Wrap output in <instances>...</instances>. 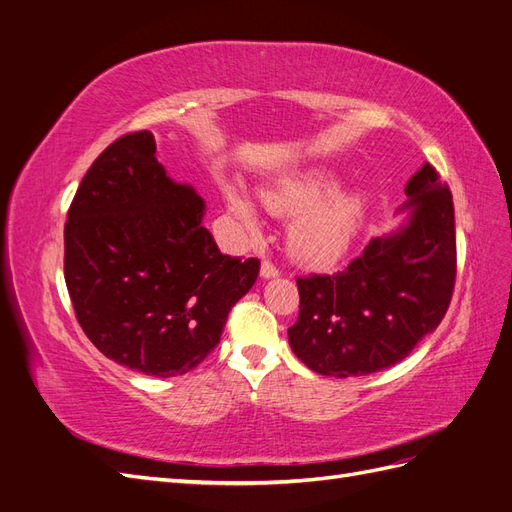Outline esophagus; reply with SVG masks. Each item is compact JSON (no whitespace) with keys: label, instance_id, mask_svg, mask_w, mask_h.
<instances>
[{"label":"esophagus","instance_id":"34e87169","mask_svg":"<svg viewBox=\"0 0 512 512\" xmlns=\"http://www.w3.org/2000/svg\"><path fill=\"white\" fill-rule=\"evenodd\" d=\"M260 275L267 277V280H269V277H277V275H280V269H277L271 260H262Z\"/></svg>","mask_w":512,"mask_h":512}]
</instances>
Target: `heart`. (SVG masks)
I'll return each mask as SVG.
<instances>
[{"instance_id": "1", "label": "heart", "mask_w": 512, "mask_h": 512, "mask_svg": "<svg viewBox=\"0 0 512 512\" xmlns=\"http://www.w3.org/2000/svg\"><path fill=\"white\" fill-rule=\"evenodd\" d=\"M262 198L273 213L294 215L288 230L290 254L312 267L331 265L346 254L365 209L359 192L337 190V179L324 170L280 179ZM228 205L247 228L258 230L250 198L230 190Z\"/></svg>"}]
</instances>
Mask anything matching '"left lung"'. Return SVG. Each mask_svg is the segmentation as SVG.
<instances>
[{
	"label": "left lung",
	"mask_w": 512,
	"mask_h": 512,
	"mask_svg": "<svg viewBox=\"0 0 512 512\" xmlns=\"http://www.w3.org/2000/svg\"><path fill=\"white\" fill-rule=\"evenodd\" d=\"M410 222L371 239L344 271L297 277L292 352L320 376H365L404 361L438 329L453 299L457 239L453 194L423 164L406 185Z\"/></svg>",
	"instance_id": "8db88e82"
}]
</instances>
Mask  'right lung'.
Returning a JSON list of instances; mask_svg holds the SVG:
<instances>
[{
	"mask_svg": "<svg viewBox=\"0 0 512 512\" xmlns=\"http://www.w3.org/2000/svg\"><path fill=\"white\" fill-rule=\"evenodd\" d=\"M203 211L190 185L166 177L149 130L119 136L89 166L64 226V277L106 359L170 378L220 344L260 260L222 254Z\"/></svg>",
	"mask_w": 512,
	"mask_h": 512,
	"instance_id": "1",
	"label": "right lung"
}]
</instances>
